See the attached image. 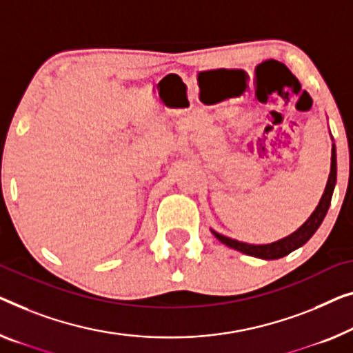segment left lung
Here are the masks:
<instances>
[{
  "label": "left lung",
  "instance_id": "obj_1",
  "mask_svg": "<svg viewBox=\"0 0 353 353\" xmlns=\"http://www.w3.org/2000/svg\"><path fill=\"white\" fill-rule=\"evenodd\" d=\"M336 170H338V168H336V147L333 145V150H331V171H330L327 187H325V192L322 194V199H320L319 206L315 208L311 217H309L306 222L301 225V227L294 231V233L287 236V238L276 241V243H272V244L254 245V244L239 243V241H236V239H230V238H227V236L219 234L217 231H214V230H212V234L220 241V243H223L225 245H228L234 250L243 252V254H245V255L256 256V259H263V260L282 259V256L288 255L290 252L296 250L298 247L306 244L307 241L312 238L315 231L319 230L320 225H322L325 215H327L328 209H330L331 196H333V192H334Z\"/></svg>",
  "mask_w": 353,
  "mask_h": 353
}]
</instances>
